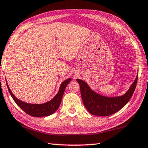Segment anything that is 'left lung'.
<instances>
[{"label": "left lung", "instance_id": "1", "mask_svg": "<svg viewBox=\"0 0 148 148\" xmlns=\"http://www.w3.org/2000/svg\"><path fill=\"white\" fill-rule=\"evenodd\" d=\"M138 74L130 89L125 95L120 97H107L91 90L85 82L77 79L80 86V92L84 106L91 114L105 116L115 113L127 103L132 97L136 87Z\"/></svg>", "mask_w": 148, "mask_h": 148}]
</instances>
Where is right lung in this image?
I'll use <instances>...</instances> for the list:
<instances>
[{
    "mask_svg": "<svg viewBox=\"0 0 148 148\" xmlns=\"http://www.w3.org/2000/svg\"><path fill=\"white\" fill-rule=\"evenodd\" d=\"M71 81V78L67 79L66 80L63 82L60 86L59 91L55 97L53 98L50 101L47 102L43 104H29L26 103L18 99L14 95L12 94L10 89L9 88L8 84L6 83L7 87H8V91L10 92L12 97L13 98L15 103L22 109L23 111H25L29 115H31L34 117H41V116H47L54 113L58 108L59 107L63 94H64L66 87Z\"/></svg>",
    "mask_w": 148,
    "mask_h": 148,
    "instance_id": "1",
    "label": "right lung"
}]
</instances>
